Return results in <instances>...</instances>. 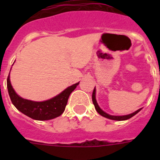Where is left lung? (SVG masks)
<instances>
[{
	"label": "left lung",
	"mask_w": 160,
	"mask_h": 160,
	"mask_svg": "<svg viewBox=\"0 0 160 160\" xmlns=\"http://www.w3.org/2000/svg\"><path fill=\"white\" fill-rule=\"evenodd\" d=\"M95 87H94V91H93V94H92V101H93V103H94V107H95L96 111H97V112L99 114H101L102 116L105 117V118H110V119H112V120H118V121H122V120H127V119H129V118H131V117H133L134 115H135V114H137V113H138L139 111H141V108L138 109V111H135L134 113H132V114H127V115H122V116H114V115H111V114H108L107 113L104 112V111L102 110L101 108L99 107V106L98 105L97 103V101H96V98H95Z\"/></svg>",
	"instance_id": "left-lung-1"
}]
</instances>
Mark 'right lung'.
Listing matches in <instances>:
<instances>
[{"label":"right lung","mask_w":160,"mask_h":160,"mask_svg":"<svg viewBox=\"0 0 160 160\" xmlns=\"http://www.w3.org/2000/svg\"><path fill=\"white\" fill-rule=\"evenodd\" d=\"M78 84V82L67 87L53 98L44 102H33L18 95L11 85L9 74L7 78V88L12 104L18 111L35 120H49L60 116L64 112L70 94Z\"/></svg>","instance_id":"add662e5"}]
</instances>
